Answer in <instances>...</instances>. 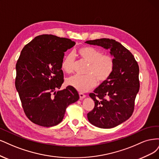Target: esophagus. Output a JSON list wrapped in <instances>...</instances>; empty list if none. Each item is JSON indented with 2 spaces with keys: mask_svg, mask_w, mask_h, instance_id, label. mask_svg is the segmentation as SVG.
<instances>
[{
  "mask_svg": "<svg viewBox=\"0 0 159 159\" xmlns=\"http://www.w3.org/2000/svg\"><path fill=\"white\" fill-rule=\"evenodd\" d=\"M79 96H80V100H82V99H83V98H85V97H86V95H85V94H83V93H79Z\"/></svg>",
  "mask_w": 159,
  "mask_h": 159,
  "instance_id": "esophagus-1",
  "label": "esophagus"
}]
</instances>
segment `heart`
Listing matches in <instances>:
<instances>
[{
    "mask_svg": "<svg viewBox=\"0 0 159 159\" xmlns=\"http://www.w3.org/2000/svg\"><path fill=\"white\" fill-rule=\"evenodd\" d=\"M79 57L88 63L84 76H74L67 80V84L80 93L91 90L96 86L97 81L101 84L108 79L114 69V59L110 54H102L98 49L83 46L77 50ZM75 61L72 54L64 57L61 67L65 73H73Z\"/></svg>",
    "mask_w": 159,
    "mask_h": 159,
    "instance_id": "obj_1",
    "label": "heart"
}]
</instances>
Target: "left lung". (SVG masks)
<instances>
[{"label": "left lung", "instance_id": "obj_1", "mask_svg": "<svg viewBox=\"0 0 159 159\" xmlns=\"http://www.w3.org/2000/svg\"><path fill=\"white\" fill-rule=\"evenodd\" d=\"M86 43L109 49L114 59L110 77L89 94L95 105L87 117L96 127H114L129 119L134 112L140 86L139 65L129 51L114 39L102 38Z\"/></svg>", "mask_w": 159, "mask_h": 159}]
</instances>
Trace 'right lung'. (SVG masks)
Here are the masks:
<instances>
[{
    "label": "right lung",
    "mask_w": 159,
    "mask_h": 159,
    "mask_svg": "<svg viewBox=\"0 0 159 159\" xmlns=\"http://www.w3.org/2000/svg\"><path fill=\"white\" fill-rule=\"evenodd\" d=\"M75 42L53 35L35 37L24 46L16 65L15 86L24 113L34 124L52 127L63 120L66 107L79 99L77 91L64 82L61 63Z\"/></svg>",
    "instance_id": "right-lung-1"
}]
</instances>
